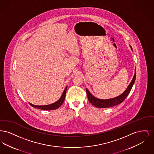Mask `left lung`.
I'll return each instance as SVG.
<instances>
[{
  "mask_svg": "<svg viewBox=\"0 0 154 154\" xmlns=\"http://www.w3.org/2000/svg\"><path fill=\"white\" fill-rule=\"evenodd\" d=\"M130 47L132 50V47L131 46ZM134 73H135L134 74L132 81L128 85V88H126V89L121 95L118 96L114 98L109 99H100L96 98V97L92 95L90 93V92L88 91V89L86 88V92L88 96V100L92 104H93L94 106H95L96 107H97V108H108L110 107L115 106L116 105L121 103L126 99L127 96L129 95L132 87L134 83V81L136 80V70Z\"/></svg>",
  "mask_w": 154,
  "mask_h": 154,
  "instance_id": "left-lung-1",
  "label": "left lung"
}]
</instances>
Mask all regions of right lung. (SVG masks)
I'll return each mask as SVG.
<instances>
[{
	"mask_svg": "<svg viewBox=\"0 0 154 154\" xmlns=\"http://www.w3.org/2000/svg\"><path fill=\"white\" fill-rule=\"evenodd\" d=\"M66 90H67V87H66L62 95L61 96V97H60V99L58 100L56 102L54 103L51 104H48V105H44V106H37V105H34L32 104L31 103H30V105L35 108H37L40 110H55L59 108L64 102L65 100V95H66Z\"/></svg>",
	"mask_w": 154,
	"mask_h": 154,
	"instance_id": "1",
	"label": "right lung"
}]
</instances>
